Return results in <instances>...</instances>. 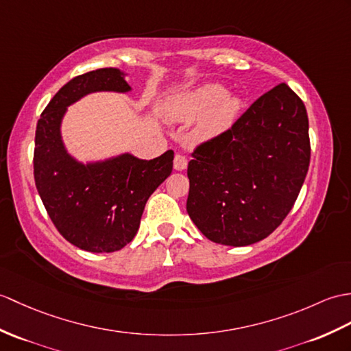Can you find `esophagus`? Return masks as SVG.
<instances>
[{
	"label": "esophagus",
	"mask_w": 351,
	"mask_h": 351,
	"mask_svg": "<svg viewBox=\"0 0 351 351\" xmlns=\"http://www.w3.org/2000/svg\"><path fill=\"white\" fill-rule=\"evenodd\" d=\"M186 166H189V161H186V158L184 156H181V154H176L175 160H173L175 170H185Z\"/></svg>",
	"instance_id": "1"
}]
</instances>
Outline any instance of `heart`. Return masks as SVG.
<instances>
[{"label": "heart", "mask_w": 351, "mask_h": 351, "mask_svg": "<svg viewBox=\"0 0 351 351\" xmlns=\"http://www.w3.org/2000/svg\"><path fill=\"white\" fill-rule=\"evenodd\" d=\"M242 100L223 85L202 84L170 97L165 115L172 122H195L193 136L205 142L227 132L239 117Z\"/></svg>", "instance_id": "1"}]
</instances>
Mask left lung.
<instances>
[{"instance_id": "1", "label": "left lung", "mask_w": 351, "mask_h": 351, "mask_svg": "<svg viewBox=\"0 0 351 351\" xmlns=\"http://www.w3.org/2000/svg\"><path fill=\"white\" fill-rule=\"evenodd\" d=\"M309 157L305 104L286 84L276 85L232 128L194 149L186 213L215 243L262 241L295 205Z\"/></svg>"}]
</instances>
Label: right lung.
Wrapping results in <instances>:
<instances>
[{
  "label": "right lung",
  "instance_id": "1",
  "mask_svg": "<svg viewBox=\"0 0 351 351\" xmlns=\"http://www.w3.org/2000/svg\"><path fill=\"white\" fill-rule=\"evenodd\" d=\"M128 93L125 73L99 69L73 77L49 101L37 122L34 179L58 232L89 252H113L136 236L149 195L172 173L173 151L154 160L132 154L82 162L70 156L61 122L70 104L91 93Z\"/></svg>",
  "mask_w": 351,
  "mask_h": 351
}]
</instances>
